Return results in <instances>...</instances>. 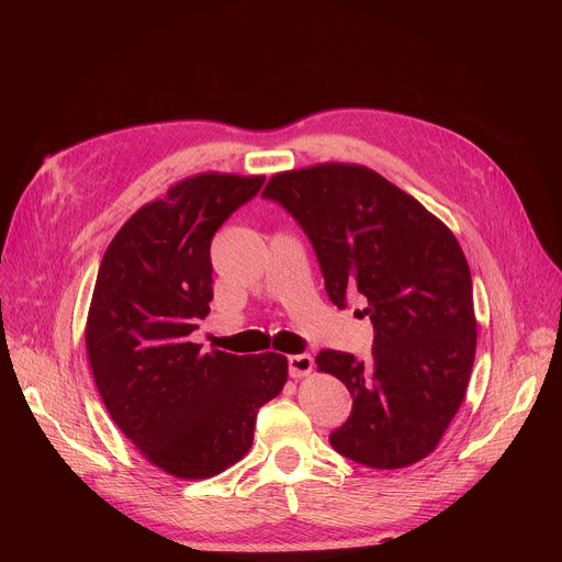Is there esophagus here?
Returning <instances> with one entry per match:
<instances>
[{
	"label": "esophagus",
	"mask_w": 562,
	"mask_h": 562,
	"mask_svg": "<svg viewBox=\"0 0 562 562\" xmlns=\"http://www.w3.org/2000/svg\"><path fill=\"white\" fill-rule=\"evenodd\" d=\"M311 371H313V358L308 353L289 356V375L291 378H304Z\"/></svg>",
	"instance_id": "obj_1"
}]
</instances>
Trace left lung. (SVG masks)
Instances as JSON below:
<instances>
[{
    "mask_svg": "<svg viewBox=\"0 0 562 562\" xmlns=\"http://www.w3.org/2000/svg\"><path fill=\"white\" fill-rule=\"evenodd\" d=\"M265 200L306 233L329 300L367 304L369 360L325 349L317 369L351 393L347 423L329 436L349 460L373 469L429 456L464 400L475 356L471 273L453 233L416 198L371 169L317 165L278 173Z\"/></svg>",
    "mask_w": 562,
    "mask_h": 562,
    "instance_id": "obj_1",
    "label": "left lung"
}]
</instances>
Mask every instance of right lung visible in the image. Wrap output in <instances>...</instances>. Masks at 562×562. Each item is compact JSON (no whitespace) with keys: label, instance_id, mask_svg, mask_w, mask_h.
I'll use <instances>...</instances> for the list:
<instances>
[{"label":"right lung","instance_id":"add662e5","mask_svg":"<svg viewBox=\"0 0 562 562\" xmlns=\"http://www.w3.org/2000/svg\"><path fill=\"white\" fill-rule=\"evenodd\" d=\"M265 178L202 173L133 213L109 245L87 351L122 434L159 469L211 477L247 456L262 405L286 382L280 353H204L191 334L213 300L211 239Z\"/></svg>","mask_w":562,"mask_h":562}]
</instances>
